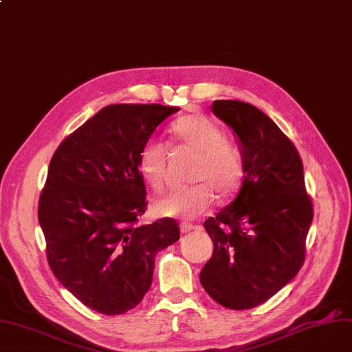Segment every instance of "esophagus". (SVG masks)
<instances>
[{"mask_svg":"<svg viewBox=\"0 0 352 352\" xmlns=\"http://www.w3.org/2000/svg\"><path fill=\"white\" fill-rule=\"evenodd\" d=\"M193 228H195V226L190 224V223H186V221L180 223V232H182V233H189L190 230H193Z\"/></svg>","mask_w":352,"mask_h":352,"instance_id":"34e87169","label":"esophagus"}]
</instances>
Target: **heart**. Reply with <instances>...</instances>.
Returning a JSON list of instances; mask_svg holds the SVG:
<instances>
[{
	"mask_svg": "<svg viewBox=\"0 0 352 352\" xmlns=\"http://www.w3.org/2000/svg\"><path fill=\"white\" fill-rule=\"evenodd\" d=\"M168 135L177 148L197 154L192 179L195 185L172 189L155 201L154 211L162 217L195 218L208 212L223 198L236 195L246 175L241 150L226 138L224 129L204 113H190L168 126ZM167 150L157 140H147L138 151L137 167L154 190H162L166 179Z\"/></svg>",
	"mask_w": 352,
	"mask_h": 352,
	"instance_id": "heart-1",
	"label": "heart"
}]
</instances>
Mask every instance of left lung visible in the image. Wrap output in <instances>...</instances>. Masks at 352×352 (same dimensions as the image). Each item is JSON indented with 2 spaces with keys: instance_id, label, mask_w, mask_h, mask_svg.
I'll return each instance as SVG.
<instances>
[{
  "instance_id": "obj_1",
  "label": "left lung",
  "mask_w": 352,
  "mask_h": 352,
  "mask_svg": "<svg viewBox=\"0 0 352 352\" xmlns=\"http://www.w3.org/2000/svg\"><path fill=\"white\" fill-rule=\"evenodd\" d=\"M211 109L237 135L246 175L236 199L204 223L214 252L199 281L218 305L246 310L298 274L313 205L300 154L270 116L240 100Z\"/></svg>"
}]
</instances>
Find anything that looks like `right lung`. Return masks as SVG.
I'll return each instance as SVG.
<instances>
[{"label": "right lung", "mask_w": 352, "mask_h": 352, "mask_svg": "<svg viewBox=\"0 0 352 352\" xmlns=\"http://www.w3.org/2000/svg\"><path fill=\"white\" fill-rule=\"evenodd\" d=\"M179 107L109 104L52 155L38 217L54 275L84 306L107 316L134 309L153 283L157 252L179 240L173 218L138 226L147 192L141 145Z\"/></svg>", "instance_id": "1"}]
</instances>
